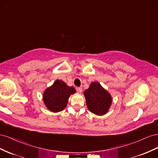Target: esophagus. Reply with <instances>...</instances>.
Instances as JSON below:
<instances>
[{
	"label": "esophagus",
	"mask_w": 158,
	"mask_h": 158,
	"mask_svg": "<svg viewBox=\"0 0 158 158\" xmlns=\"http://www.w3.org/2000/svg\"><path fill=\"white\" fill-rule=\"evenodd\" d=\"M76 89H77V91L79 93H82V88H81V87L77 88H76Z\"/></svg>",
	"instance_id": "34e87169"
}]
</instances>
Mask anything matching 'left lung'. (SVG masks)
I'll use <instances>...</instances> for the list:
<instances>
[{
  "mask_svg": "<svg viewBox=\"0 0 158 158\" xmlns=\"http://www.w3.org/2000/svg\"><path fill=\"white\" fill-rule=\"evenodd\" d=\"M84 94L87 107L91 112L97 115H103L108 112L112 98L99 83L92 82L89 88L84 91Z\"/></svg>",
  "mask_w": 158,
  "mask_h": 158,
  "instance_id": "1",
  "label": "left lung"
}]
</instances>
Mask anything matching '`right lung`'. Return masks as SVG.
<instances>
[{"label":"right lung","mask_w":158,"mask_h":158,"mask_svg":"<svg viewBox=\"0 0 158 158\" xmlns=\"http://www.w3.org/2000/svg\"><path fill=\"white\" fill-rule=\"evenodd\" d=\"M76 93L73 87H70L62 80H56L51 86L47 88L43 95V99L50 111H63L69 102L70 95Z\"/></svg>","instance_id":"1"}]
</instances>
